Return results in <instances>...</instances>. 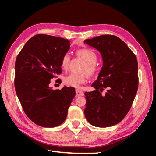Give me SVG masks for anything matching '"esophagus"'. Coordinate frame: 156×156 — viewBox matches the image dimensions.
<instances>
[{"label": "esophagus", "mask_w": 156, "mask_h": 156, "mask_svg": "<svg viewBox=\"0 0 156 156\" xmlns=\"http://www.w3.org/2000/svg\"><path fill=\"white\" fill-rule=\"evenodd\" d=\"M75 92H76V97H79V96H83L84 95V93L83 91L77 89L75 90Z\"/></svg>", "instance_id": "obj_1"}]
</instances>
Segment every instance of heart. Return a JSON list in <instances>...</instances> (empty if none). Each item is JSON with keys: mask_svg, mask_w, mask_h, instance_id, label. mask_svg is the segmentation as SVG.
Returning <instances> with one entry per match:
<instances>
[{"mask_svg": "<svg viewBox=\"0 0 156 156\" xmlns=\"http://www.w3.org/2000/svg\"><path fill=\"white\" fill-rule=\"evenodd\" d=\"M77 55L81 57L86 62L81 71L87 72L90 75H96L98 72V68L96 64L98 56L94 51L88 49H83L77 51ZM71 61V56L69 53H65L61 60V67L66 71L69 69ZM88 75L87 73H72L64 78V83L68 87L78 88L82 84L87 81Z\"/></svg>", "mask_w": 156, "mask_h": 156, "instance_id": "1", "label": "heart"}]
</instances>
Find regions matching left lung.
<instances>
[{"label":"left lung","mask_w":156,"mask_h":156,"mask_svg":"<svg viewBox=\"0 0 156 156\" xmlns=\"http://www.w3.org/2000/svg\"><path fill=\"white\" fill-rule=\"evenodd\" d=\"M101 55L103 66L92 84L96 90L86 92L87 121L99 127L119 123L130 110L138 90V62L135 55L119 37L102 35L84 41ZM104 89L107 91L101 94Z\"/></svg>","instance_id":"left-lung-1"}]
</instances>
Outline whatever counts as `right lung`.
Segmentation results:
<instances>
[{
  "instance_id": "add662e5",
  "label": "right lung",
  "mask_w": 156,
  "mask_h": 156,
  "mask_svg": "<svg viewBox=\"0 0 156 156\" xmlns=\"http://www.w3.org/2000/svg\"><path fill=\"white\" fill-rule=\"evenodd\" d=\"M68 40L44 34L28 41L17 56L15 88L23 111L34 123L45 127L62 124L75 96L73 87H49L62 73L61 60L70 48Z\"/></svg>"
}]
</instances>
